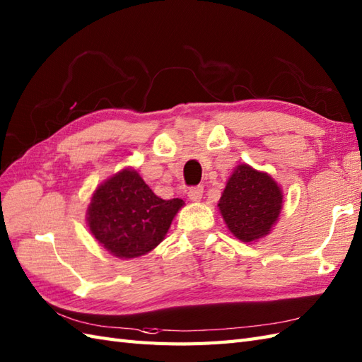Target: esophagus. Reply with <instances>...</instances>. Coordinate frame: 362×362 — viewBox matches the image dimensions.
<instances>
[{"label":"esophagus","instance_id":"34e87169","mask_svg":"<svg viewBox=\"0 0 362 362\" xmlns=\"http://www.w3.org/2000/svg\"><path fill=\"white\" fill-rule=\"evenodd\" d=\"M202 196H204V187H191L188 189V197L192 200V202H199L202 199Z\"/></svg>","mask_w":362,"mask_h":362}]
</instances>
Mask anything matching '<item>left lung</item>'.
<instances>
[{
    "mask_svg": "<svg viewBox=\"0 0 362 362\" xmlns=\"http://www.w3.org/2000/svg\"><path fill=\"white\" fill-rule=\"evenodd\" d=\"M219 208L234 236L253 242L270 233L279 217L282 191L268 174L239 165L226 183Z\"/></svg>",
    "mask_w": 362,
    "mask_h": 362,
    "instance_id": "8db88e82",
    "label": "left lung"
}]
</instances>
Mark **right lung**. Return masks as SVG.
<instances>
[{
    "mask_svg": "<svg viewBox=\"0 0 362 362\" xmlns=\"http://www.w3.org/2000/svg\"><path fill=\"white\" fill-rule=\"evenodd\" d=\"M182 199L157 197L137 171L123 170L95 189L88 225L98 243L117 257L146 255L165 239Z\"/></svg>",
    "mask_w": 362,
    "mask_h": 362,
    "instance_id": "1",
    "label": "right lung"
}]
</instances>
